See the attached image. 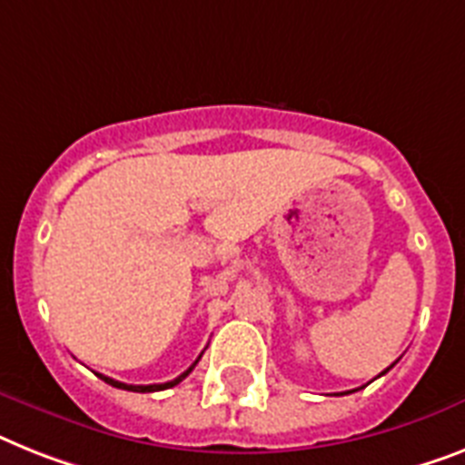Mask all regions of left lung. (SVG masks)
Returning a JSON list of instances; mask_svg holds the SVG:
<instances>
[{
	"label": "left lung",
	"instance_id": "1",
	"mask_svg": "<svg viewBox=\"0 0 465 465\" xmlns=\"http://www.w3.org/2000/svg\"><path fill=\"white\" fill-rule=\"evenodd\" d=\"M394 363H397V361H394ZM394 363H392V366H394ZM392 366H390V368H392ZM390 368H385V371H382V373H380V375H385L387 371H390Z\"/></svg>",
	"mask_w": 465,
	"mask_h": 465
}]
</instances>
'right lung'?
I'll return each instance as SVG.
<instances>
[{"mask_svg":"<svg viewBox=\"0 0 465 465\" xmlns=\"http://www.w3.org/2000/svg\"><path fill=\"white\" fill-rule=\"evenodd\" d=\"M199 359H202V354H199ZM199 359L194 363H192L190 368H187L185 373H180L178 378L171 380V382H161V385H125V382H118V380L106 378V375H102V373H97V375L104 380V382H109L111 387H118V390H128V392H161V390H168V387H175V385H178V382H183V380H185L187 375L192 373V368L197 366Z\"/></svg>","mask_w":465,"mask_h":465,"instance_id":"add662e5","label":"right lung"}]
</instances>
